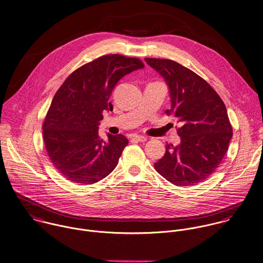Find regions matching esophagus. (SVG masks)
Wrapping results in <instances>:
<instances>
[{
  "label": "esophagus",
  "instance_id": "34e87169",
  "mask_svg": "<svg viewBox=\"0 0 263 263\" xmlns=\"http://www.w3.org/2000/svg\"><path fill=\"white\" fill-rule=\"evenodd\" d=\"M133 139H135L136 141H139V142L146 141V137H144L142 135H133Z\"/></svg>",
  "mask_w": 263,
  "mask_h": 263
}]
</instances>
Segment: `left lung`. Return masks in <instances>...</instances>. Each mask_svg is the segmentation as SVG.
I'll use <instances>...</instances> for the list:
<instances>
[{
    "label": "left lung",
    "instance_id": "left-lung-1",
    "mask_svg": "<svg viewBox=\"0 0 263 263\" xmlns=\"http://www.w3.org/2000/svg\"><path fill=\"white\" fill-rule=\"evenodd\" d=\"M144 60L168 86L171 108L166 112L182 125L177 130L180 143L167 144L155 168L177 186L202 182L219 166L233 137L227 107L215 90L193 70L170 59Z\"/></svg>",
    "mask_w": 263,
    "mask_h": 263
}]
</instances>
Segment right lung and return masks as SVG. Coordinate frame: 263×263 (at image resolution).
Masks as SVG:
<instances>
[{"mask_svg": "<svg viewBox=\"0 0 263 263\" xmlns=\"http://www.w3.org/2000/svg\"><path fill=\"white\" fill-rule=\"evenodd\" d=\"M141 60L105 55L74 70L54 95L44 125V142L54 167L67 180L92 184L118 165L128 144L122 135L98 136L102 112L112 109L109 97L126 74L143 68Z\"/></svg>", "mask_w": 263, "mask_h": 263, "instance_id": "add662e5", "label": "right lung"}]
</instances>
